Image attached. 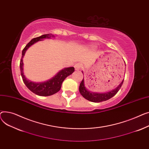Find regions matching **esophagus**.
Returning a JSON list of instances; mask_svg holds the SVG:
<instances>
[{
	"mask_svg": "<svg viewBox=\"0 0 149 149\" xmlns=\"http://www.w3.org/2000/svg\"><path fill=\"white\" fill-rule=\"evenodd\" d=\"M74 68H75L76 70H80L81 68V65L80 64L77 63V64H76L74 65Z\"/></svg>",
	"mask_w": 149,
	"mask_h": 149,
	"instance_id": "obj_1",
	"label": "esophagus"
}]
</instances>
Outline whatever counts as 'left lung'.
Returning <instances> with one entry per match:
<instances>
[{"mask_svg":"<svg viewBox=\"0 0 149 149\" xmlns=\"http://www.w3.org/2000/svg\"><path fill=\"white\" fill-rule=\"evenodd\" d=\"M123 81L124 79H123V81H121L120 85L114 90L106 93H98L91 92L87 90L86 88V87L85 86L84 79L83 78V79L79 85V92L85 99L89 101L93 102H101L103 101H106L112 97L113 96H114L117 93V92L119 91V90L121 87Z\"/></svg>","mask_w":149,"mask_h":149,"instance_id":"8db88e82","label":"left lung"}]
</instances>
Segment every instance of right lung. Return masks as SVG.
Wrapping results in <instances>:
<instances>
[{"label": "right lung", "instance_id": "right-lung-1", "mask_svg": "<svg viewBox=\"0 0 149 149\" xmlns=\"http://www.w3.org/2000/svg\"><path fill=\"white\" fill-rule=\"evenodd\" d=\"M50 37H55V36L54 35L50 33L45 34L40 37L34 38L31 40V41L27 44V45L22 50V56L20 63L21 76L22 77L23 82L29 90L36 94L41 96H49L58 92L60 90L63 82L64 81L65 79L74 72V68L73 67L65 68L61 70L50 79L44 82H33L29 81L25 77L23 73V58L25 54L26 51L34 43L37 42L38 41H41L44 38H50Z\"/></svg>", "mask_w": 149, "mask_h": 149}]
</instances>
